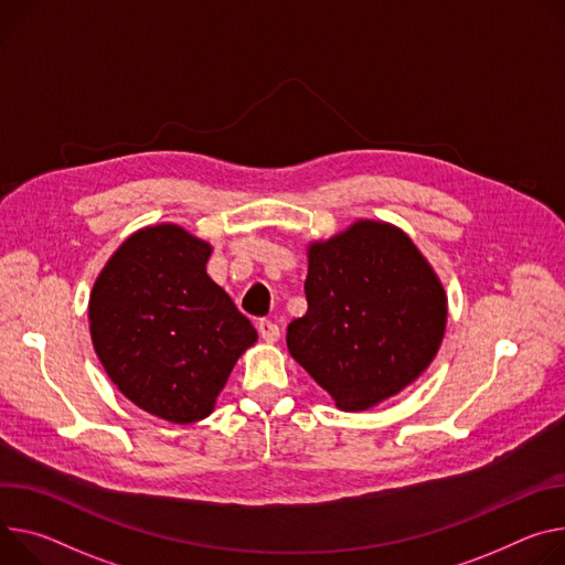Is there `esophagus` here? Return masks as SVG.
I'll use <instances>...</instances> for the list:
<instances>
[{
  "label": "esophagus",
  "instance_id": "1",
  "mask_svg": "<svg viewBox=\"0 0 565 565\" xmlns=\"http://www.w3.org/2000/svg\"><path fill=\"white\" fill-rule=\"evenodd\" d=\"M256 329H259V333H262V338H264L266 342H277L279 335H281L279 327H277L275 322H270V320H262L259 324H256Z\"/></svg>",
  "mask_w": 565,
  "mask_h": 565
}]
</instances>
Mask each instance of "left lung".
<instances>
[{"label": "left lung", "instance_id": "obj_1", "mask_svg": "<svg viewBox=\"0 0 565 565\" xmlns=\"http://www.w3.org/2000/svg\"><path fill=\"white\" fill-rule=\"evenodd\" d=\"M309 311L288 324V351L347 413L407 387L433 363L446 292L398 227L358 221L309 245Z\"/></svg>", "mask_w": 565, "mask_h": 565}]
</instances>
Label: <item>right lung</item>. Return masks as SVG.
Segmentation results:
<instances>
[{
  "label": "right lung",
  "instance_id": "right-lung-1",
  "mask_svg": "<svg viewBox=\"0 0 565 565\" xmlns=\"http://www.w3.org/2000/svg\"><path fill=\"white\" fill-rule=\"evenodd\" d=\"M212 245L180 225L128 236L89 295L92 344L110 381L171 424L212 415L256 329L212 281Z\"/></svg>",
  "mask_w": 565,
  "mask_h": 565
}]
</instances>
